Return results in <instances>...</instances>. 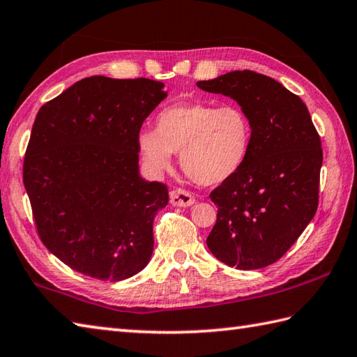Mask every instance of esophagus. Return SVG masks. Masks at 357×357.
<instances>
[{"instance_id": "obj_1", "label": "esophagus", "mask_w": 357, "mask_h": 357, "mask_svg": "<svg viewBox=\"0 0 357 357\" xmlns=\"http://www.w3.org/2000/svg\"><path fill=\"white\" fill-rule=\"evenodd\" d=\"M169 202L174 206H191L194 205L195 199L191 192H188L181 188H177L169 192Z\"/></svg>"}]
</instances>
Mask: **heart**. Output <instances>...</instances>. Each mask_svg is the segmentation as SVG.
<instances>
[{"mask_svg": "<svg viewBox=\"0 0 357 357\" xmlns=\"http://www.w3.org/2000/svg\"><path fill=\"white\" fill-rule=\"evenodd\" d=\"M252 126L248 114L234 103L181 101L163 107L155 129L137 134L142 163L152 176H162L180 151V165L194 183L220 185L234 177L250 157Z\"/></svg>", "mask_w": 357, "mask_h": 357, "instance_id": "1", "label": "heart"}]
</instances>
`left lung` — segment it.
<instances>
[{
	"instance_id": "8db88e82",
	"label": "left lung",
	"mask_w": 357,
	"mask_h": 357,
	"mask_svg": "<svg viewBox=\"0 0 357 357\" xmlns=\"http://www.w3.org/2000/svg\"><path fill=\"white\" fill-rule=\"evenodd\" d=\"M197 86L237 101L252 126L243 168L209 195L217 222L206 245L228 266L265 268L291 248L316 214L321 138L303 101L271 77L234 70Z\"/></svg>"
}]
</instances>
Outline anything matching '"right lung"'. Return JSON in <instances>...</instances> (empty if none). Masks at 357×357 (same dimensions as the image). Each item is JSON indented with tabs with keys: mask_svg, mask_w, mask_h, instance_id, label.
Returning a JSON list of instances; mask_svg holds the SVG:
<instances>
[{
	"mask_svg": "<svg viewBox=\"0 0 357 357\" xmlns=\"http://www.w3.org/2000/svg\"><path fill=\"white\" fill-rule=\"evenodd\" d=\"M149 78L89 77L41 106L23 181L46 248L72 270L119 282L149 264L168 188L138 168L137 134L168 97Z\"/></svg>",
	"mask_w": 357,
	"mask_h": 357,
	"instance_id": "add662e5",
	"label": "right lung"
}]
</instances>
